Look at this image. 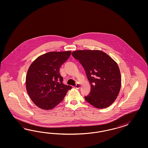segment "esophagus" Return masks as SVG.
Masks as SVG:
<instances>
[{
	"mask_svg": "<svg viewBox=\"0 0 148 148\" xmlns=\"http://www.w3.org/2000/svg\"><path fill=\"white\" fill-rule=\"evenodd\" d=\"M80 85L79 83L76 84V85L75 86V88H76L77 89L79 88H80Z\"/></svg>",
	"mask_w": 148,
	"mask_h": 148,
	"instance_id": "34e87169",
	"label": "esophagus"
}]
</instances>
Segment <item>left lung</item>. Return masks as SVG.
Listing matches in <instances>:
<instances>
[{
    "label": "left lung",
    "instance_id": "8db88e82",
    "mask_svg": "<svg viewBox=\"0 0 148 148\" xmlns=\"http://www.w3.org/2000/svg\"><path fill=\"white\" fill-rule=\"evenodd\" d=\"M85 69L91 90L85 100L95 108L110 106L116 99L121 87V75L116 63L100 50H82L72 53Z\"/></svg>",
    "mask_w": 148,
    "mask_h": 148
}]
</instances>
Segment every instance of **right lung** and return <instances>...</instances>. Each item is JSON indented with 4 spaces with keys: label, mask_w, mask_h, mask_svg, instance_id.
Instances as JSON below:
<instances>
[{
    "label": "right lung",
    "mask_w": 148,
    "mask_h": 148,
    "mask_svg": "<svg viewBox=\"0 0 148 148\" xmlns=\"http://www.w3.org/2000/svg\"><path fill=\"white\" fill-rule=\"evenodd\" d=\"M71 51H51L36 58L29 68L26 76L27 93L38 108L50 110L63 100L72 86L63 83L59 68Z\"/></svg>",
    "instance_id": "add662e5"
}]
</instances>
